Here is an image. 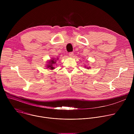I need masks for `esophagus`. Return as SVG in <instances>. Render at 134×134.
Listing matches in <instances>:
<instances>
[{"mask_svg":"<svg viewBox=\"0 0 134 134\" xmlns=\"http://www.w3.org/2000/svg\"><path fill=\"white\" fill-rule=\"evenodd\" d=\"M73 55H74V53H73L72 52H70L69 53V55L70 57H72Z\"/></svg>","mask_w":134,"mask_h":134,"instance_id":"34e87169","label":"esophagus"}]
</instances>
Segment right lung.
<instances>
[{
	"label": "right lung",
	"mask_w": 134,
	"mask_h": 134,
	"mask_svg": "<svg viewBox=\"0 0 134 134\" xmlns=\"http://www.w3.org/2000/svg\"><path fill=\"white\" fill-rule=\"evenodd\" d=\"M54 59H53V60H51V61L49 62V65L47 66V67L48 68H50V69H54V67H53V64H54V63H55V62L54 60Z\"/></svg>",
	"instance_id": "add662e5"
}]
</instances>
